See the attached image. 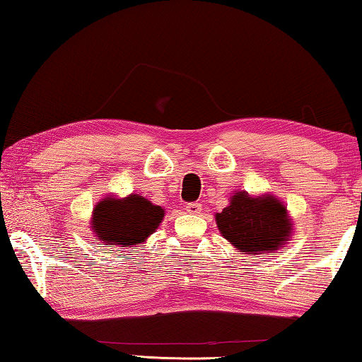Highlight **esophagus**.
I'll return each instance as SVG.
<instances>
[{"mask_svg":"<svg viewBox=\"0 0 362 362\" xmlns=\"http://www.w3.org/2000/svg\"><path fill=\"white\" fill-rule=\"evenodd\" d=\"M186 211L189 212V214H194V216H197V214H201V211H202V204H199V202L187 204Z\"/></svg>","mask_w":362,"mask_h":362,"instance_id":"esophagus-1","label":"esophagus"}]
</instances>
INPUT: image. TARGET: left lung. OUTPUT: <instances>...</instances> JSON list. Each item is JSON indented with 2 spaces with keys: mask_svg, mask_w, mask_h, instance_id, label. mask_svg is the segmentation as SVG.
Wrapping results in <instances>:
<instances>
[{
  "mask_svg": "<svg viewBox=\"0 0 362 362\" xmlns=\"http://www.w3.org/2000/svg\"><path fill=\"white\" fill-rule=\"evenodd\" d=\"M218 232L242 255L276 253L294 235V220L272 194L235 191L228 206L216 214Z\"/></svg>",
  "mask_w": 362,
  "mask_h": 362,
  "instance_id": "obj_1",
  "label": "left lung"
}]
</instances>
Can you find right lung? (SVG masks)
I'll list each match as a JSON object with an SVG mask.
<instances>
[{
    "mask_svg": "<svg viewBox=\"0 0 362 362\" xmlns=\"http://www.w3.org/2000/svg\"><path fill=\"white\" fill-rule=\"evenodd\" d=\"M165 217V209L155 206L140 194L117 197L104 196L93 207L90 228L94 242L99 245H116L119 248H135L142 245Z\"/></svg>",
    "mask_w": 362,
    "mask_h": 362,
    "instance_id": "add662e5",
    "label": "right lung"
}]
</instances>
